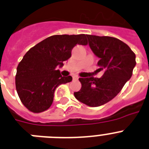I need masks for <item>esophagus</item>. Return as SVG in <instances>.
Instances as JSON below:
<instances>
[{"label": "esophagus", "mask_w": 149, "mask_h": 149, "mask_svg": "<svg viewBox=\"0 0 149 149\" xmlns=\"http://www.w3.org/2000/svg\"><path fill=\"white\" fill-rule=\"evenodd\" d=\"M73 80H74V81H77V80H78V77H77V75L74 76V77H73Z\"/></svg>", "instance_id": "obj_1"}]
</instances>
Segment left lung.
Here are the masks:
<instances>
[{"instance_id": "obj_1", "label": "left lung", "mask_w": 149, "mask_h": 149, "mask_svg": "<svg viewBox=\"0 0 149 149\" xmlns=\"http://www.w3.org/2000/svg\"><path fill=\"white\" fill-rule=\"evenodd\" d=\"M89 46L100 58V78L81 77V90L74 95L78 101L90 107H97L111 101L130 79L136 65V55L127 44L118 38L87 35Z\"/></svg>"}]
</instances>
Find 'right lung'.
I'll use <instances>...</instances> for the list:
<instances>
[{"instance_id": "obj_1", "label": "right lung", "mask_w": 149, "mask_h": 149, "mask_svg": "<svg viewBox=\"0 0 149 149\" xmlns=\"http://www.w3.org/2000/svg\"><path fill=\"white\" fill-rule=\"evenodd\" d=\"M87 45L86 35H53L25 53L17 67L16 88L20 100L29 111L39 113L51 106L58 86L72 81L64 77L57 67L72 56L74 46Z\"/></svg>"}]
</instances>
